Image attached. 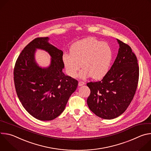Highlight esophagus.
Wrapping results in <instances>:
<instances>
[{"label":"esophagus","instance_id":"obj_1","mask_svg":"<svg viewBox=\"0 0 151 151\" xmlns=\"http://www.w3.org/2000/svg\"><path fill=\"white\" fill-rule=\"evenodd\" d=\"M84 84H85V83H84V82H83V81H79V83H78V85L79 86V87H81V86L83 85Z\"/></svg>","mask_w":151,"mask_h":151}]
</instances>
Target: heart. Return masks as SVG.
Segmentation results:
<instances>
[{
	"mask_svg": "<svg viewBox=\"0 0 151 151\" xmlns=\"http://www.w3.org/2000/svg\"><path fill=\"white\" fill-rule=\"evenodd\" d=\"M70 54L64 53L62 60L68 75L72 78L77 76L83 68L79 77L85 79L92 76L101 79L108 73L113 60V51L106 42L94 37L79 40L72 45Z\"/></svg>",
	"mask_w": 151,
	"mask_h": 151,
	"instance_id": "heart-1",
	"label": "heart"
}]
</instances>
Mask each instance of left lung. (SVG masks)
Returning a JSON list of instances; mask_svg holds the SVG:
<instances>
[{
	"mask_svg": "<svg viewBox=\"0 0 151 151\" xmlns=\"http://www.w3.org/2000/svg\"><path fill=\"white\" fill-rule=\"evenodd\" d=\"M119 48L111 69L100 81L87 83L91 93L90 109L103 119H112L122 114L135 94L139 76L137 59L130 47L117 39Z\"/></svg>",
	"mask_w": 151,
	"mask_h": 151,
	"instance_id": "1",
	"label": "left lung"
}]
</instances>
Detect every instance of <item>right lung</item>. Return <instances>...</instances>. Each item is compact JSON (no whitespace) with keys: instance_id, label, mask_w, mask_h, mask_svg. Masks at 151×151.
<instances>
[{"instance_id":"1","label":"right lung","mask_w":151,"mask_h":151,"mask_svg":"<svg viewBox=\"0 0 151 151\" xmlns=\"http://www.w3.org/2000/svg\"><path fill=\"white\" fill-rule=\"evenodd\" d=\"M49 39L48 37H37L30 42L18 56L14 70L15 87L20 102L32 116L41 121H51L58 116L78 83L63 72V52L50 44ZM37 49L50 55L48 67L41 68L35 62Z\"/></svg>"}]
</instances>
